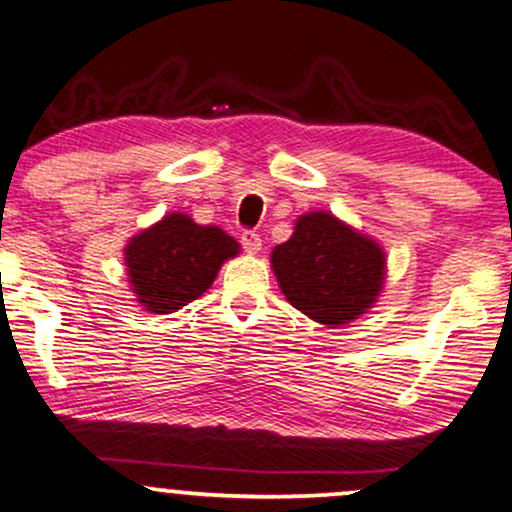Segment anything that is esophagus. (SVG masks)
<instances>
[{"mask_svg":"<svg viewBox=\"0 0 512 512\" xmlns=\"http://www.w3.org/2000/svg\"><path fill=\"white\" fill-rule=\"evenodd\" d=\"M240 243L248 252H260L262 250V236L257 231H243L240 233Z\"/></svg>","mask_w":512,"mask_h":512,"instance_id":"esophagus-1","label":"esophagus"}]
</instances>
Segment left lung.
I'll list each match as a JSON object with an SVG mask.
<instances>
[{
	"mask_svg": "<svg viewBox=\"0 0 512 512\" xmlns=\"http://www.w3.org/2000/svg\"><path fill=\"white\" fill-rule=\"evenodd\" d=\"M272 267L286 301L322 325H344L366 313L383 289L385 255L327 211L298 219Z\"/></svg>",
	"mask_w": 512,
	"mask_h": 512,
	"instance_id": "obj_1",
	"label": "left lung"
}]
</instances>
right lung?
Masks as SVG:
<instances>
[{"label": "right lung", "instance_id": "right-lung-1", "mask_svg": "<svg viewBox=\"0 0 512 512\" xmlns=\"http://www.w3.org/2000/svg\"><path fill=\"white\" fill-rule=\"evenodd\" d=\"M238 243L216 226H197L190 216L168 214L125 248V264L139 303L151 313H173L214 284L223 260Z\"/></svg>", "mask_w": 512, "mask_h": 512}]
</instances>
